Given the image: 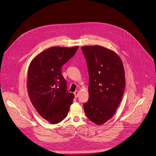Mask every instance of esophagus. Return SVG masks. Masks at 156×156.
I'll return each mask as SVG.
<instances>
[{
	"mask_svg": "<svg viewBox=\"0 0 156 156\" xmlns=\"http://www.w3.org/2000/svg\"><path fill=\"white\" fill-rule=\"evenodd\" d=\"M74 96L76 98H77L78 97V95H79V91L78 90H76L74 92Z\"/></svg>",
	"mask_w": 156,
	"mask_h": 156,
	"instance_id": "34e87169",
	"label": "esophagus"
}]
</instances>
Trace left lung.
Instances as JSON below:
<instances>
[{"instance_id": "obj_1", "label": "left lung", "mask_w": 156, "mask_h": 156, "mask_svg": "<svg viewBox=\"0 0 156 156\" xmlns=\"http://www.w3.org/2000/svg\"><path fill=\"white\" fill-rule=\"evenodd\" d=\"M81 48L89 73V99L83 108L88 119L99 126L112 118L119 105L126 85L124 68L110 49L100 45Z\"/></svg>"}]
</instances>
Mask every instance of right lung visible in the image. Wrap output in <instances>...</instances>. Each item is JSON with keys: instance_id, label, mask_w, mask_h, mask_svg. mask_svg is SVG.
<instances>
[{"instance_id": "add662e5", "label": "right lung", "mask_w": 156, "mask_h": 156, "mask_svg": "<svg viewBox=\"0 0 156 156\" xmlns=\"http://www.w3.org/2000/svg\"><path fill=\"white\" fill-rule=\"evenodd\" d=\"M78 46L52 47L35 56L27 73L29 98L39 114L51 124L66 118L74 95L67 90L62 67L76 53Z\"/></svg>"}]
</instances>
